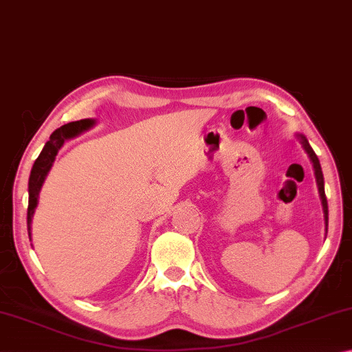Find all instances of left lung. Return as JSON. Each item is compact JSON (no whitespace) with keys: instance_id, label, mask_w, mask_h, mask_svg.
<instances>
[{"instance_id":"left-lung-1","label":"left lung","mask_w":352,"mask_h":352,"mask_svg":"<svg viewBox=\"0 0 352 352\" xmlns=\"http://www.w3.org/2000/svg\"><path fill=\"white\" fill-rule=\"evenodd\" d=\"M298 139L301 144H303L306 153L309 154V157L312 160L314 165V171H316V179H317V186H318V193L320 198H322V204H323V212H324V219H326V226H328V201H326V195H324V181H323V173H322V166H320V160L317 157V154L314 153V150L309 145V142L305 138L303 134H298Z\"/></svg>"}]
</instances>
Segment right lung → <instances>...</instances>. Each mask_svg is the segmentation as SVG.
<instances>
[{
    "label": "right lung",
    "mask_w": 352,
    "mask_h": 352,
    "mask_svg": "<svg viewBox=\"0 0 352 352\" xmlns=\"http://www.w3.org/2000/svg\"><path fill=\"white\" fill-rule=\"evenodd\" d=\"M94 125V120L91 119H83L77 122H69L66 125L60 126L55 129L51 134V138L46 142L45 148H43L40 156L36 157L35 164L32 166V171H30L29 177V206H28V233L30 238V224H32V217L36 207V202H38V193L41 190L43 182L46 179V175L51 170L52 162L55 156H57L58 150L61 145L65 144L66 139L76 138L77 134L85 131L86 128Z\"/></svg>",
    "instance_id": "1"
}]
</instances>
